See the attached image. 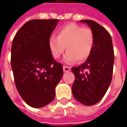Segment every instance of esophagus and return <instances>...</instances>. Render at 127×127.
I'll return each mask as SVG.
<instances>
[{
    "mask_svg": "<svg viewBox=\"0 0 127 127\" xmlns=\"http://www.w3.org/2000/svg\"><path fill=\"white\" fill-rule=\"evenodd\" d=\"M63 71L64 72H69L71 71V68L69 67V66H63Z\"/></svg>",
    "mask_w": 127,
    "mask_h": 127,
    "instance_id": "1",
    "label": "esophagus"
}]
</instances>
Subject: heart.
<instances>
[{
  "instance_id": "heart-1",
  "label": "heart",
  "mask_w": 127,
  "mask_h": 127,
  "mask_svg": "<svg viewBox=\"0 0 127 127\" xmlns=\"http://www.w3.org/2000/svg\"><path fill=\"white\" fill-rule=\"evenodd\" d=\"M94 41V33L90 28H83L72 23L58 29L56 36H51L48 43L54 58H60L66 49L64 62L73 64L77 60L84 62L88 59L93 47Z\"/></svg>"
}]
</instances>
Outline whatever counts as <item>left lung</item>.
Wrapping results in <instances>:
<instances>
[{
  "label": "left lung",
  "mask_w": 127,
  "mask_h": 127,
  "mask_svg": "<svg viewBox=\"0 0 127 127\" xmlns=\"http://www.w3.org/2000/svg\"><path fill=\"white\" fill-rule=\"evenodd\" d=\"M81 22L90 26L95 36L93 50L86 61L72 67L75 81L72 86L74 98L84 105L97 103L106 93L111 84L114 53L111 35L106 29L93 20Z\"/></svg>",
  "instance_id": "obj_1"
}]
</instances>
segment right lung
<instances>
[{"label": "right lung", "mask_w": 127, "mask_h": 127, "mask_svg": "<svg viewBox=\"0 0 127 127\" xmlns=\"http://www.w3.org/2000/svg\"><path fill=\"white\" fill-rule=\"evenodd\" d=\"M58 20H32L13 38L11 64L18 93L34 108L51 103L63 75V65L54 59L49 39Z\"/></svg>", "instance_id": "obj_1"}]
</instances>
